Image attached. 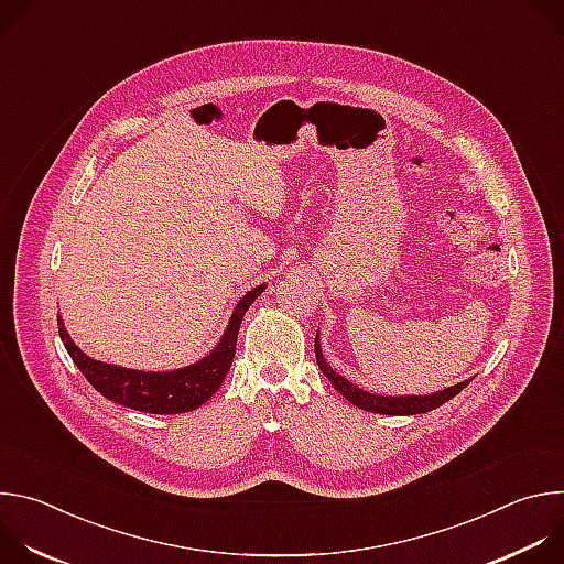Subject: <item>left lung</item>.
<instances>
[{
  "instance_id": "obj_1",
  "label": "left lung",
  "mask_w": 564,
  "mask_h": 564,
  "mask_svg": "<svg viewBox=\"0 0 564 564\" xmlns=\"http://www.w3.org/2000/svg\"><path fill=\"white\" fill-rule=\"evenodd\" d=\"M314 352H316V364H318L321 372H324L330 379V383L350 401V404H355L361 411L379 413V415H422V413H431L433 409H440L442 404H446V401L453 399L457 392H462L473 379V377L464 379L455 386H448V388L431 392V394H375V392H368V390L355 386L344 375H339L337 370L330 368V364L324 357V350H321L318 335L314 339Z\"/></svg>"
}]
</instances>
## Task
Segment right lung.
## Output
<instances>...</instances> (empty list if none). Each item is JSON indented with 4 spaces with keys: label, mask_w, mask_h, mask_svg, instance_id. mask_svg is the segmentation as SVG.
<instances>
[{
    "label": "right lung",
    "mask_w": 564,
    "mask_h": 564,
    "mask_svg": "<svg viewBox=\"0 0 564 564\" xmlns=\"http://www.w3.org/2000/svg\"><path fill=\"white\" fill-rule=\"evenodd\" d=\"M265 290V283L250 290L246 296H240L234 305V312L227 321V328L218 339L216 348L198 359L192 366L165 370V372H147L122 368L116 364H105L91 359L79 350L68 337L62 316H57L59 339L70 355L73 364L87 377V381L107 399L116 401L120 406L151 413V415H176L200 409L205 401L220 388L225 375L229 372L231 359L236 355V337L240 321H243L248 307L254 299Z\"/></svg>",
    "instance_id": "obj_1"
}]
</instances>
